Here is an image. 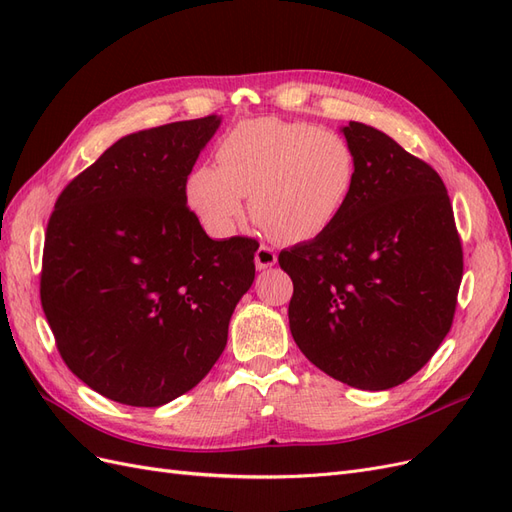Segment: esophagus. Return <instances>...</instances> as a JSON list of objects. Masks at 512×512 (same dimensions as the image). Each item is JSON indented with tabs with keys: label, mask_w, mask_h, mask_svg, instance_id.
I'll return each mask as SVG.
<instances>
[{
	"label": "esophagus",
	"mask_w": 512,
	"mask_h": 512,
	"mask_svg": "<svg viewBox=\"0 0 512 512\" xmlns=\"http://www.w3.org/2000/svg\"><path fill=\"white\" fill-rule=\"evenodd\" d=\"M254 260H256V267L262 271V269H269V267L275 265V262H277V254L271 250V247L260 245L258 250H256Z\"/></svg>",
	"instance_id": "34e87169"
}]
</instances>
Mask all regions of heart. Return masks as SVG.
<instances>
[{"instance_id": "b5f03b06", "label": "heart", "mask_w": 512, "mask_h": 512, "mask_svg": "<svg viewBox=\"0 0 512 512\" xmlns=\"http://www.w3.org/2000/svg\"><path fill=\"white\" fill-rule=\"evenodd\" d=\"M218 168L198 166L188 205L215 235H230L250 196V215L273 237L301 243L324 235L348 209L359 160L342 134L312 123L250 119L215 149Z\"/></svg>"}]
</instances>
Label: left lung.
Returning a JSON list of instances; mask_svg holds the SVG:
<instances>
[{
	"label": "left lung",
	"instance_id": "left-lung-1",
	"mask_svg": "<svg viewBox=\"0 0 512 512\" xmlns=\"http://www.w3.org/2000/svg\"><path fill=\"white\" fill-rule=\"evenodd\" d=\"M359 179L324 235L280 252L290 333L324 374L363 391L414 376L442 344L463 273L440 175L389 134L350 121Z\"/></svg>",
	"mask_w": 512,
	"mask_h": 512
}]
</instances>
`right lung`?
<instances>
[{
    "label": "right lung",
    "mask_w": 512,
    "mask_h": 512,
    "mask_svg": "<svg viewBox=\"0 0 512 512\" xmlns=\"http://www.w3.org/2000/svg\"><path fill=\"white\" fill-rule=\"evenodd\" d=\"M220 115L119 138L59 194L40 299L57 350L89 389L158 408L203 380L254 282L258 243L211 239L185 183Z\"/></svg>",
    "instance_id": "1"
}]
</instances>
